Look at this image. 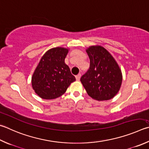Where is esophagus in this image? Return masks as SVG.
I'll return each instance as SVG.
<instances>
[{"label":"esophagus","mask_w":149,"mask_h":149,"mask_svg":"<svg viewBox=\"0 0 149 149\" xmlns=\"http://www.w3.org/2000/svg\"><path fill=\"white\" fill-rule=\"evenodd\" d=\"M81 74H78L76 76H75V78H76V80L77 81H79L80 78H81Z\"/></svg>","instance_id":"34e87169"}]
</instances>
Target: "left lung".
Masks as SVG:
<instances>
[{"label":"left lung","instance_id":"1","mask_svg":"<svg viewBox=\"0 0 149 149\" xmlns=\"http://www.w3.org/2000/svg\"><path fill=\"white\" fill-rule=\"evenodd\" d=\"M86 51L90 67L80 81L86 93L98 101L113 98L119 91L123 80L117 62L103 47L91 46Z\"/></svg>","mask_w":149,"mask_h":149}]
</instances>
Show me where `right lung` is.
Returning a JSON list of instances; mask_svg holds the SVG:
<instances>
[{
    "instance_id": "obj_1",
    "label": "right lung",
    "mask_w": 149,
    "mask_h": 149,
    "mask_svg": "<svg viewBox=\"0 0 149 149\" xmlns=\"http://www.w3.org/2000/svg\"><path fill=\"white\" fill-rule=\"evenodd\" d=\"M68 49L64 47L51 49L40 60L32 77V88L40 98L51 100L65 93L75 81L64 59Z\"/></svg>"
}]
</instances>
